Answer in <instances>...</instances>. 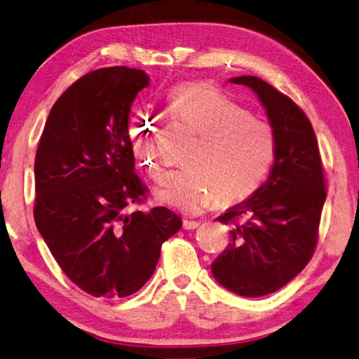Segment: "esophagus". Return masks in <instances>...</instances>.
I'll list each match as a JSON object with an SVG mask.
<instances>
[{
    "instance_id": "1",
    "label": "esophagus",
    "mask_w": 359,
    "mask_h": 359,
    "mask_svg": "<svg viewBox=\"0 0 359 359\" xmlns=\"http://www.w3.org/2000/svg\"><path fill=\"white\" fill-rule=\"evenodd\" d=\"M198 226H200V222H197V220H189V219L182 220V228L184 229H195Z\"/></svg>"
}]
</instances>
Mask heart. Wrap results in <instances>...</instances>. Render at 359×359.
Returning a JSON list of instances; mask_svg holds the SVG:
<instances>
[{
	"label": "heart",
	"mask_w": 359,
	"mask_h": 359,
	"mask_svg": "<svg viewBox=\"0 0 359 359\" xmlns=\"http://www.w3.org/2000/svg\"><path fill=\"white\" fill-rule=\"evenodd\" d=\"M167 107L198 134L186 158L187 167L165 175L156 197L184 212L233 205L250 197L270 172L276 154L275 128L250 114L234 98L208 83H184L167 93ZM134 156L153 180L161 177L158 125L151 117L130 121Z\"/></svg>",
	"instance_id": "1"
}]
</instances>
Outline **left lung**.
Listing matches in <instances>:
<instances>
[{"label":"left lung","instance_id":"8db88e82","mask_svg":"<svg viewBox=\"0 0 359 359\" xmlns=\"http://www.w3.org/2000/svg\"><path fill=\"white\" fill-rule=\"evenodd\" d=\"M258 95L275 128L276 154L269 178L219 222L231 223V242L211 264L223 287L242 297L281 289L305 269L317 243L325 178L306 114L256 76L229 79Z\"/></svg>","mask_w":359,"mask_h":359}]
</instances>
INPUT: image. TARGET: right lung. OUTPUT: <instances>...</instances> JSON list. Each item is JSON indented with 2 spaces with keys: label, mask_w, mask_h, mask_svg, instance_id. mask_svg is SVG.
I'll return each instance as SVG.
<instances>
[{
  "label": "right lung",
  "mask_w": 359,
  "mask_h": 359,
  "mask_svg": "<svg viewBox=\"0 0 359 359\" xmlns=\"http://www.w3.org/2000/svg\"><path fill=\"white\" fill-rule=\"evenodd\" d=\"M150 84L144 70L107 67L72 84L51 107L34 177V220L64 273L93 297H128L151 278L181 219L145 198L134 172L128 118Z\"/></svg>",
  "instance_id": "right-lung-1"
}]
</instances>
